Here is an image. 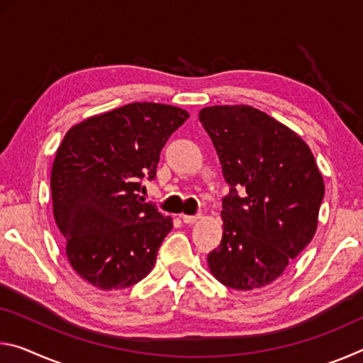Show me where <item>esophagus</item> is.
<instances>
[{
	"label": "esophagus",
	"mask_w": 363,
	"mask_h": 363,
	"mask_svg": "<svg viewBox=\"0 0 363 363\" xmlns=\"http://www.w3.org/2000/svg\"><path fill=\"white\" fill-rule=\"evenodd\" d=\"M181 219H182L186 224H195L196 220L200 219V216H189V214H181Z\"/></svg>",
	"instance_id": "34e87169"
}]
</instances>
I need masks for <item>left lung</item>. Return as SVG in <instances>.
<instances>
[{"label":"left lung","mask_w":363,"mask_h":363,"mask_svg":"<svg viewBox=\"0 0 363 363\" xmlns=\"http://www.w3.org/2000/svg\"><path fill=\"white\" fill-rule=\"evenodd\" d=\"M199 118L232 187L220 211L223 240L208 255V267L225 286L257 290L277 280L314 238L323 177L309 145L261 110L213 106Z\"/></svg>","instance_id":"8db88e82"}]
</instances>
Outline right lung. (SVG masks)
Segmentation results:
<instances>
[{"mask_svg": "<svg viewBox=\"0 0 363 363\" xmlns=\"http://www.w3.org/2000/svg\"><path fill=\"white\" fill-rule=\"evenodd\" d=\"M186 110L133 102L72 126L51 171L52 213L72 269L99 290L136 285L155 266L173 219L139 195Z\"/></svg>", "mask_w": 363, "mask_h": 363, "instance_id": "obj_1", "label": "right lung"}]
</instances>
